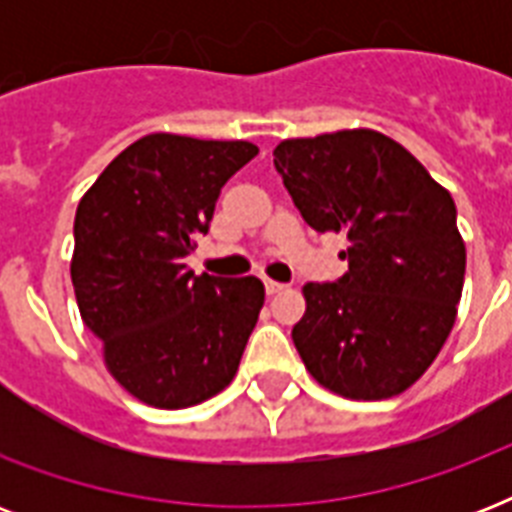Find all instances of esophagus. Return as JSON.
Returning <instances> with one entry per match:
<instances>
[{"label":"esophagus","instance_id":"34e87169","mask_svg":"<svg viewBox=\"0 0 512 512\" xmlns=\"http://www.w3.org/2000/svg\"><path fill=\"white\" fill-rule=\"evenodd\" d=\"M284 284H281V281H273V279H265V292H268V295H279V292H284Z\"/></svg>","mask_w":512,"mask_h":512}]
</instances>
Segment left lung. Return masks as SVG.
Here are the masks:
<instances>
[{
  "mask_svg": "<svg viewBox=\"0 0 512 512\" xmlns=\"http://www.w3.org/2000/svg\"><path fill=\"white\" fill-rule=\"evenodd\" d=\"M273 164L313 231L348 236V273L303 287L292 340L305 369L353 401L404 393L457 319L465 241L452 193L374 130L281 140Z\"/></svg>",
  "mask_w": 512,
  "mask_h": 512,
  "instance_id": "8db88e82",
  "label": "left lung"
}]
</instances>
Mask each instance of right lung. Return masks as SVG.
Returning <instances> with one entry per match:
<instances>
[{
  "label": "right lung",
  "instance_id": "right-lung-1",
  "mask_svg": "<svg viewBox=\"0 0 512 512\" xmlns=\"http://www.w3.org/2000/svg\"><path fill=\"white\" fill-rule=\"evenodd\" d=\"M257 156L247 140L154 132L127 146L76 207L71 281L103 364L130 396L185 409L231 385L265 303L257 276H196L225 180Z\"/></svg>",
  "mask_w": 512,
  "mask_h": 512
}]
</instances>
